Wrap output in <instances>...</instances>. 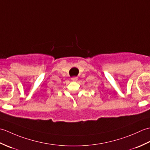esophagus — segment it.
I'll use <instances>...</instances> for the list:
<instances>
[{
	"label": "esophagus",
	"instance_id": "esophagus-1",
	"mask_svg": "<svg viewBox=\"0 0 150 150\" xmlns=\"http://www.w3.org/2000/svg\"><path fill=\"white\" fill-rule=\"evenodd\" d=\"M71 80L73 81H78V77H74L71 78Z\"/></svg>",
	"mask_w": 150,
	"mask_h": 150
}]
</instances>
